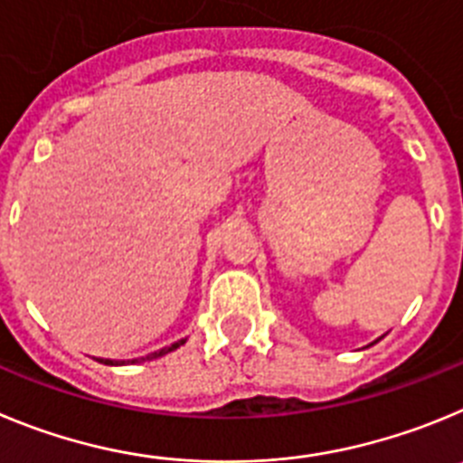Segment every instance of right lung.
Here are the masks:
<instances>
[{
  "mask_svg": "<svg viewBox=\"0 0 463 463\" xmlns=\"http://www.w3.org/2000/svg\"><path fill=\"white\" fill-rule=\"evenodd\" d=\"M182 344H184V339H182V341H177V344H173V345H168V348H164V351H159V353H152V355L143 357V360H152V357H161V355H165V353L175 351V348H180ZM101 362H103V364H122V362H112V360H101ZM133 362H138V360H133Z\"/></svg>",
  "mask_w": 463,
  "mask_h": 463,
  "instance_id": "add662e5",
  "label": "right lung"
}]
</instances>
